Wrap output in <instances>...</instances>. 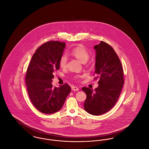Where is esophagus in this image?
Wrapping results in <instances>:
<instances>
[{
    "mask_svg": "<svg viewBox=\"0 0 149 149\" xmlns=\"http://www.w3.org/2000/svg\"><path fill=\"white\" fill-rule=\"evenodd\" d=\"M72 90L74 91H78L79 90V88L77 86H72Z\"/></svg>",
    "mask_w": 149,
    "mask_h": 149,
    "instance_id": "34e87169",
    "label": "esophagus"
}]
</instances>
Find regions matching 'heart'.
<instances>
[{
  "instance_id": "b5f03b06",
  "label": "heart",
  "mask_w": 149,
  "mask_h": 149,
  "mask_svg": "<svg viewBox=\"0 0 149 149\" xmlns=\"http://www.w3.org/2000/svg\"><path fill=\"white\" fill-rule=\"evenodd\" d=\"M70 54L80 60L82 63L86 62L89 59L90 55L88 51L83 47H77L72 48ZM67 62V58L65 55H63L59 60V64L61 67L64 68L66 66ZM75 78H78L79 76H76Z\"/></svg>"
}]
</instances>
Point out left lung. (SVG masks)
Instances as JSON below:
<instances>
[{
	"label": "left lung",
	"mask_w": 149,
	"mask_h": 149,
	"mask_svg": "<svg viewBox=\"0 0 149 149\" xmlns=\"http://www.w3.org/2000/svg\"><path fill=\"white\" fill-rule=\"evenodd\" d=\"M95 50V69L98 87L93 91L83 87L87 97L84 109L90 114L97 116L111 110L119 98L124 83L123 69L113 48L101 41L94 47Z\"/></svg>",
	"instance_id": "8db88e82"
}]
</instances>
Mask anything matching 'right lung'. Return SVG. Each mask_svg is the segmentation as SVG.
<instances>
[{"label": "right lung", "mask_w": 149, "mask_h": 149, "mask_svg": "<svg viewBox=\"0 0 149 149\" xmlns=\"http://www.w3.org/2000/svg\"><path fill=\"white\" fill-rule=\"evenodd\" d=\"M65 44L48 41L39 47L33 54L28 67L26 85L30 101L36 108L45 114H52L62 108L70 86L64 84L53 88V73L60 68L59 60Z\"/></svg>", "instance_id": "add662e5"}]
</instances>
